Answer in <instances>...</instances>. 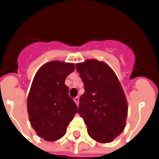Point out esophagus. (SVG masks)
Here are the masks:
<instances>
[{
	"mask_svg": "<svg viewBox=\"0 0 159 159\" xmlns=\"http://www.w3.org/2000/svg\"><path fill=\"white\" fill-rule=\"evenodd\" d=\"M74 101H75V102L76 103V105H78V103H79V98H78V97L75 98H74Z\"/></svg>",
	"mask_w": 159,
	"mask_h": 159,
	"instance_id": "34e87169",
	"label": "esophagus"
}]
</instances>
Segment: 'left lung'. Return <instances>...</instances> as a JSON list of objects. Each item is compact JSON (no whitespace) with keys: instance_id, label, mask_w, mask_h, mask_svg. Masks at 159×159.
Masks as SVG:
<instances>
[{"instance_id":"left-lung-1","label":"left lung","mask_w":159,"mask_h":159,"mask_svg":"<svg viewBox=\"0 0 159 159\" xmlns=\"http://www.w3.org/2000/svg\"><path fill=\"white\" fill-rule=\"evenodd\" d=\"M84 84L78 113L88 134L99 143H111L125 129L128 104L120 82L103 61L89 59L75 65Z\"/></svg>"}]
</instances>
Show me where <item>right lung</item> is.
I'll return each mask as SVG.
<instances>
[{
	"instance_id": "right-lung-1",
	"label": "right lung",
	"mask_w": 159,
	"mask_h": 159,
	"mask_svg": "<svg viewBox=\"0 0 159 159\" xmlns=\"http://www.w3.org/2000/svg\"><path fill=\"white\" fill-rule=\"evenodd\" d=\"M74 70V63L51 61L42 66L34 75L27 108L30 125L46 141L62 138L77 113V106L70 98L69 88L64 84Z\"/></svg>"
}]
</instances>
